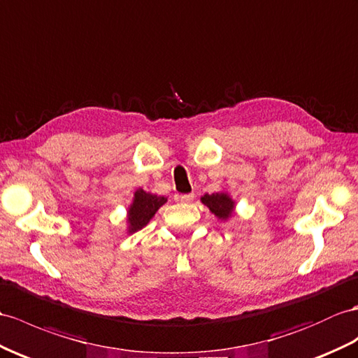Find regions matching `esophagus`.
<instances>
[{
  "instance_id": "1",
  "label": "esophagus",
  "mask_w": 358,
  "mask_h": 358,
  "mask_svg": "<svg viewBox=\"0 0 358 358\" xmlns=\"http://www.w3.org/2000/svg\"><path fill=\"white\" fill-rule=\"evenodd\" d=\"M194 200V194H182L180 196V202H184V203H189V202H193Z\"/></svg>"
}]
</instances>
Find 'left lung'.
Here are the masks:
<instances>
[{
    "mask_svg": "<svg viewBox=\"0 0 358 358\" xmlns=\"http://www.w3.org/2000/svg\"><path fill=\"white\" fill-rule=\"evenodd\" d=\"M200 200H202L203 205L209 208V211H211L217 219L228 220L234 214L235 202L228 193H224V191H220V193H213V194H205Z\"/></svg>",
    "mask_w": 358,
    "mask_h": 358,
    "instance_id": "8db88e82",
    "label": "left lung"
}]
</instances>
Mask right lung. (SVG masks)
<instances>
[{
	"label": "right lung",
	"mask_w": 358,
	"mask_h": 358,
	"mask_svg": "<svg viewBox=\"0 0 358 358\" xmlns=\"http://www.w3.org/2000/svg\"><path fill=\"white\" fill-rule=\"evenodd\" d=\"M165 202H167V197L147 193V191L141 188L136 189L134 202L130 203L127 209V232L134 234L139 229H143Z\"/></svg>",
	"instance_id": "1"
}]
</instances>
